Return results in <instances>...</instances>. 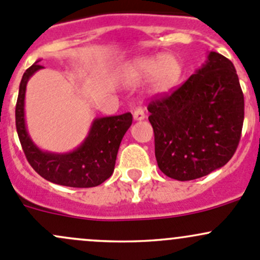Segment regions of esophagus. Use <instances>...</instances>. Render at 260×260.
Returning a JSON list of instances; mask_svg holds the SVG:
<instances>
[{"instance_id":"1","label":"esophagus","mask_w":260,"mask_h":260,"mask_svg":"<svg viewBox=\"0 0 260 260\" xmlns=\"http://www.w3.org/2000/svg\"><path fill=\"white\" fill-rule=\"evenodd\" d=\"M144 118H146V113H144L143 109L141 107L136 108L135 112H133V119L135 121H143Z\"/></svg>"}]
</instances>
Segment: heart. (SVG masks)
<instances>
[{
    "label": "heart",
    "mask_w": 260,
    "mask_h": 260,
    "mask_svg": "<svg viewBox=\"0 0 260 260\" xmlns=\"http://www.w3.org/2000/svg\"><path fill=\"white\" fill-rule=\"evenodd\" d=\"M183 63L177 54L155 53L131 59L121 68V80L125 86L137 87L148 81V92L153 95L171 93L183 76Z\"/></svg>",
    "instance_id": "obj_1"
}]
</instances>
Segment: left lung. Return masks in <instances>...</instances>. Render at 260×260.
<instances>
[{"instance_id": "8db88e82", "label": "left lung", "mask_w": 260, "mask_h": 260, "mask_svg": "<svg viewBox=\"0 0 260 260\" xmlns=\"http://www.w3.org/2000/svg\"><path fill=\"white\" fill-rule=\"evenodd\" d=\"M155 159L169 178L192 180L229 162L238 147L244 97L234 64L210 51L168 97L149 103Z\"/></svg>"}]
</instances>
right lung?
<instances>
[{
	"mask_svg": "<svg viewBox=\"0 0 260 260\" xmlns=\"http://www.w3.org/2000/svg\"><path fill=\"white\" fill-rule=\"evenodd\" d=\"M38 62L40 59L22 76L16 105V128L27 160L41 177L54 184L73 188L97 187L113 173L119 144L132 124V114L127 112L119 116L94 118L88 135L73 151H43L32 141L24 117L27 83L43 68Z\"/></svg>",
	"mask_w": 260,
	"mask_h": 260,
	"instance_id": "right-lung-1",
	"label": "right lung"
}]
</instances>
